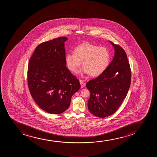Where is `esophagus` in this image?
<instances>
[{
    "label": "esophagus",
    "instance_id": "obj_1",
    "mask_svg": "<svg viewBox=\"0 0 157 157\" xmlns=\"http://www.w3.org/2000/svg\"><path fill=\"white\" fill-rule=\"evenodd\" d=\"M79 82H80V84H81V88H83L85 86V83H84L83 81H81V80H80L79 81Z\"/></svg>",
    "mask_w": 157,
    "mask_h": 157
}]
</instances>
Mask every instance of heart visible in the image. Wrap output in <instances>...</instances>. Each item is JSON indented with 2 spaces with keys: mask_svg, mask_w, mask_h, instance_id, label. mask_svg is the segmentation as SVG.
<instances>
[{
  "mask_svg": "<svg viewBox=\"0 0 157 157\" xmlns=\"http://www.w3.org/2000/svg\"><path fill=\"white\" fill-rule=\"evenodd\" d=\"M65 60L68 68L72 72L77 73L82 62L83 73H90L92 76H98L108 67L110 54L106 47L84 43L76 47L74 53H67Z\"/></svg>",
  "mask_w": 157,
  "mask_h": 157,
  "instance_id": "b5f03b06",
  "label": "heart"
}]
</instances>
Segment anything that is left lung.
<instances>
[{
    "label": "left lung",
    "instance_id": "obj_1",
    "mask_svg": "<svg viewBox=\"0 0 157 157\" xmlns=\"http://www.w3.org/2000/svg\"><path fill=\"white\" fill-rule=\"evenodd\" d=\"M115 50L113 59L106 71L86 86L90 93L89 111L104 118L115 113L126 97L131 83V71L127 54L119 45L109 41Z\"/></svg>",
    "mask_w": 157,
    "mask_h": 157
}]
</instances>
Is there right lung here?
Masks as SVG:
<instances>
[{"label": "right lung", "instance_id": "1", "mask_svg": "<svg viewBox=\"0 0 157 157\" xmlns=\"http://www.w3.org/2000/svg\"><path fill=\"white\" fill-rule=\"evenodd\" d=\"M59 37L36 47L29 60L28 84L31 95L40 108L59 114L70 106L73 94L81 88L79 80L67 69L65 42Z\"/></svg>", "mask_w": 157, "mask_h": 157}]
</instances>
